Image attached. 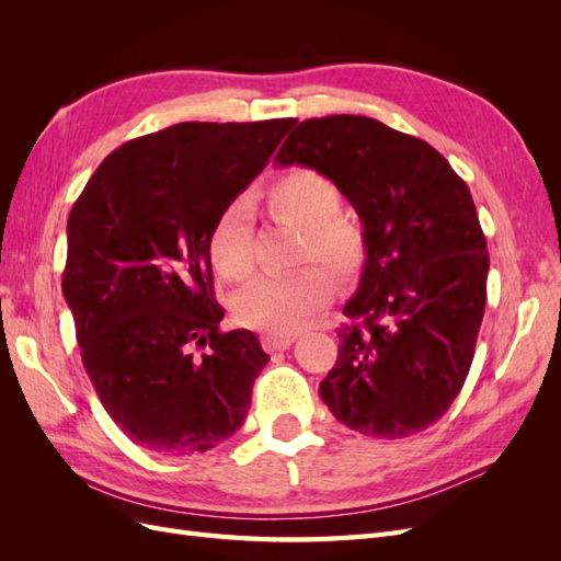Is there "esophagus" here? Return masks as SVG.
Wrapping results in <instances>:
<instances>
[{
	"mask_svg": "<svg viewBox=\"0 0 561 561\" xmlns=\"http://www.w3.org/2000/svg\"><path fill=\"white\" fill-rule=\"evenodd\" d=\"M264 348L268 353H278V351H287L295 344V336H285V334H266L264 336Z\"/></svg>",
	"mask_w": 561,
	"mask_h": 561,
	"instance_id": "esophagus-1",
	"label": "esophagus"
}]
</instances>
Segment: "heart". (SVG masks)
Segmentation results:
<instances>
[{"label": "heart", "mask_w": 561, "mask_h": 561, "mask_svg": "<svg viewBox=\"0 0 561 561\" xmlns=\"http://www.w3.org/2000/svg\"><path fill=\"white\" fill-rule=\"evenodd\" d=\"M266 208L280 222L304 229L301 262L320 260L334 274L351 276L363 264L365 236L353 219L339 215L342 194L336 184L309 168L280 175L264 194ZM208 254L215 271L231 283L248 280L252 257V222L245 203L236 201L217 215ZM334 283L325 268L304 266L295 274L254 280L233 301V313L245 328L268 334H295L328 307Z\"/></svg>", "instance_id": "obj_1"}]
</instances>
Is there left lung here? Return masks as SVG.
<instances>
[{
    "instance_id": "obj_1",
    "label": "left lung",
    "mask_w": 561,
    "mask_h": 561,
    "mask_svg": "<svg viewBox=\"0 0 561 561\" xmlns=\"http://www.w3.org/2000/svg\"><path fill=\"white\" fill-rule=\"evenodd\" d=\"M274 163L325 175L363 222L344 307L363 322L339 330L322 402L363 435L421 433L461 393L484 316L489 252L468 184L428 142L355 114L301 122Z\"/></svg>"
}]
</instances>
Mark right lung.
I'll list each match as a JSON object with an SVG mask.
<instances>
[{
	"label": "right lung",
	"instance_id": "add662e5",
	"mask_svg": "<svg viewBox=\"0 0 561 561\" xmlns=\"http://www.w3.org/2000/svg\"><path fill=\"white\" fill-rule=\"evenodd\" d=\"M293 126L190 122L145 135L114 149L72 206L62 295L95 393L135 445L186 456L243 426L268 355L250 330L219 332L208 239Z\"/></svg>",
	"mask_w": 561,
	"mask_h": 561
}]
</instances>
